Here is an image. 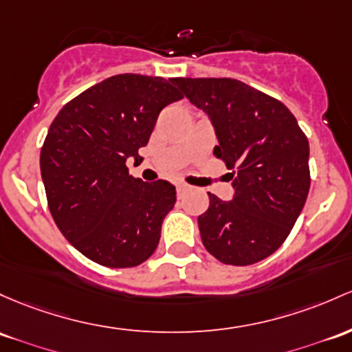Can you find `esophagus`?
Listing matches in <instances>:
<instances>
[{
	"instance_id": "obj_1",
	"label": "esophagus",
	"mask_w": 352,
	"mask_h": 352,
	"mask_svg": "<svg viewBox=\"0 0 352 352\" xmlns=\"http://www.w3.org/2000/svg\"><path fill=\"white\" fill-rule=\"evenodd\" d=\"M188 190V185H185V184H177V195L179 197H184V194L185 192Z\"/></svg>"
}]
</instances>
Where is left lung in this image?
Segmentation results:
<instances>
[{
  "label": "left lung",
  "instance_id": "obj_1",
  "mask_svg": "<svg viewBox=\"0 0 352 352\" xmlns=\"http://www.w3.org/2000/svg\"><path fill=\"white\" fill-rule=\"evenodd\" d=\"M214 126V155L232 168V200L208 194L202 244L223 264L250 265L276 252L306 204L309 142L279 100L232 78H172Z\"/></svg>",
  "mask_w": 352,
  "mask_h": 352
}]
</instances>
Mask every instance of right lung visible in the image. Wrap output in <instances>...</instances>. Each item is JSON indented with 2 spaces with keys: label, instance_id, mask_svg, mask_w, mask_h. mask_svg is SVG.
<instances>
[{
  "label": "right lung",
  "instance_id": "1",
  "mask_svg": "<svg viewBox=\"0 0 352 352\" xmlns=\"http://www.w3.org/2000/svg\"><path fill=\"white\" fill-rule=\"evenodd\" d=\"M184 98L160 76H110L60 110L40 155L53 220L65 239L105 267H135L153 254L162 222L175 206L167 180L148 184L129 173L142 162L158 113Z\"/></svg>",
  "mask_w": 352,
  "mask_h": 352
}]
</instances>
